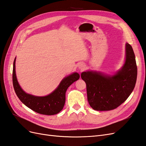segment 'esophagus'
Wrapping results in <instances>:
<instances>
[{
  "label": "esophagus",
  "instance_id": "1",
  "mask_svg": "<svg viewBox=\"0 0 146 146\" xmlns=\"http://www.w3.org/2000/svg\"><path fill=\"white\" fill-rule=\"evenodd\" d=\"M78 68L79 69L82 70L85 69L86 66H85V64H83V63H80V64H79L78 65Z\"/></svg>",
  "mask_w": 146,
  "mask_h": 146
}]
</instances>
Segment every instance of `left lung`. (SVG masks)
Returning a JSON list of instances; mask_svg holds the SVG:
<instances>
[{
    "instance_id": "obj_1",
    "label": "left lung",
    "mask_w": 146,
    "mask_h": 146,
    "mask_svg": "<svg viewBox=\"0 0 146 146\" xmlns=\"http://www.w3.org/2000/svg\"><path fill=\"white\" fill-rule=\"evenodd\" d=\"M86 85L88 101L97 111L115 109L127 100L133 91L137 78V66L132 47L125 44V60L122 67L113 75L96 70L81 74Z\"/></svg>"
}]
</instances>
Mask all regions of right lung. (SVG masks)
I'll use <instances>...</instances> for the list:
<instances>
[{
    "instance_id": "1",
    "label": "right lung",
    "mask_w": 146,
    "mask_h": 146,
    "mask_svg": "<svg viewBox=\"0 0 146 146\" xmlns=\"http://www.w3.org/2000/svg\"><path fill=\"white\" fill-rule=\"evenodd\" d=\"M16 58L13 63V84L19 100L33 111L45 115H54L63 110L66 100V92L69 86L80 78L77 72L64 77L56 89L46 96H36L25 92L18 83L16 74Z\"/></svg>"
}]
</instances>
